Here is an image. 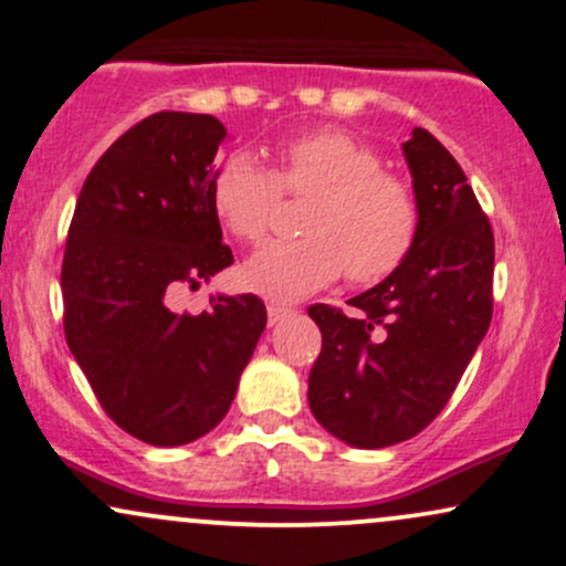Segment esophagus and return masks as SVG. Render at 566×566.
<instances>
[{"instance_id":"1","label":"esophagus","mask_w":566,"mask_h":566,"mask_svg":"<svg viewBox=\"0 0 566 566\" xmlns=\"http://www.w3.org/2000/svg\"><path fill=\"white\" fill-rule=\"evenodd\" d=\"M287 316H290V307H284V305H274V303L269 305V324H271V326L279 324V321L287 318Z\"/></svg>"}]
</instances>
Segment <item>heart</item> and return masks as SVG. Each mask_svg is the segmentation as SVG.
I'll use <instances>...</instances> for the list:
<instances>
[{
	"instance_id": "b5f03b06",
	"label": "heart",
	"mask_w": 566,
	"mask_h": 566,
	"mask_svg": "<svg viewBox=\"0 0 566 566\" xmlns=\"http://www.w3.org/2000/svg\"><path fill=\"white\" fill-rule=\"evenodd\" d=\"M282 192L311 196L300 240H274L242 263L248 290L300 300L342 271L357 284L389 276L418 234V200L407 180L353 135L321 127L284 140L271 171L250 154H230L213 171L211 209L242 242L261 240Z\"/></svg>"
}]
</instances>
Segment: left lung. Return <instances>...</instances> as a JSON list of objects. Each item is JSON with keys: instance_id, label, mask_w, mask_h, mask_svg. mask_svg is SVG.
Returning <instances> with one entry per match:
<instances>
[{"instance_id": "obj_1", "label": "left lung", "mask_w": 566, "mask_h": 566, "mask_svg": "<svg viewBox=\"0 0 566 566\" xmlns=\"http://www.w3.org/2000/svg\"><path fill=\"white\" fill-rule=\"evenodd\" d=\"M418 200L405 261L342 313L311 305L321 355L307 405L357 449L412 439L443 410L483 342L493 311V232L454 156L423 127L402 143Z\"/></svg>"}]
</instances>
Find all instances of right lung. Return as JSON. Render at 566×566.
Wrapping results in <instances>:
<instances>
[{
  "instance_id": "1",
  "label": "right lung",
  "mask_w": 566,
  "mask_h": 566,
  "mask_svg": "<svg viewBox=\"0 0 566 566\" xmlns=\"http://www.w3.org/2000/svg\"><path fill=\"white\" fill-rule=\"evenodd\" d=\"M224 140L211 114L140 119L85 177L64 245L70 353L114 423L154 447L221 423L266 328L255 295H213L198 316L171 307L234 261L211 209Z\"/></svg>"
}]
</instances>
